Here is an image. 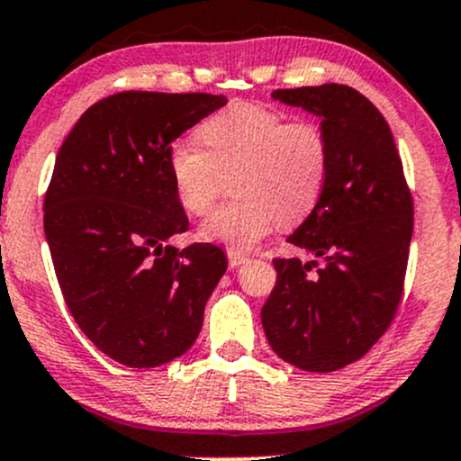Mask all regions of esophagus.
Instances as JSON below:
<instances>
[{
  "mask_svg": "<svg viewBox=\"0 0 461 461\" xmlns=\"http://www.w3.org/2000/svg\"><path fill=\"white\" fill-rule=\"evenodd\" d=\"M246 261H249V257H246V255H241V252H237V250H229V266H230V268H240V266L246 264Z\"/></svg>",
  "mask_w": 461,
  "mask_h": 461,
  "instance_id": "1",
  "label": "esophagus"
}]
</instances>
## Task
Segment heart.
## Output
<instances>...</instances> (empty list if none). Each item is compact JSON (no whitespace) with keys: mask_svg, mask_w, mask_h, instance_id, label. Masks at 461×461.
<instances>
[{"mask_svg":"<svg viewBox=\"0 0 461 461\" xmlns=\"http://www.w3.org/2000/svg\"><path fill=\"white\" fill-rule=\"evenodd\" d=\"M202 145L173 142L167 169L177 202L191 215L211 209L230 176L235 200L202 221L200 237L249 250L275 229L314 211L330 176V140L314 121H288L252 103H235L200 127Z\"/></svg>","mask_w":461,"mask_h":461,"instance_id":"b5f03b06","label":"heart"}]
</instances>
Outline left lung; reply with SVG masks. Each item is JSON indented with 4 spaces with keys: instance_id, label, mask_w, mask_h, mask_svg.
<instances>
[{
    "instance_id": "obj_1",
    "label": "left lung",
    "mask_w": 461,
    "mask_h": 461,
    "mask_svg": "<svg viewBox=\"0 0 461 461\" xmlns=\"http://www.w3.org/2000/svg\"><path fill=\"white\" fill-rule=\"evenodd\" d=\"M272 98L321 118L330 176L319 204L288 237L323 264L275 259L276 285L261 323L279 358L328 374L363 358L393 321L413 200L387 121L363 94L325 83L275 90Z\"/></svg>"
}]
</instances>
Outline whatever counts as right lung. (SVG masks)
Listing matches in <instances>:
<instances>
[{
    "mask_svg": "<svg viewBox=\"0 0 461 461\" xmlns=\"http://www.w3.org/2000/svg\"><path fill=\"white\" fill-rule=\"evenodd\" d=\"M226 103L221 94H113L59 149L43 202L54 272L78 328L125 367L185 354L229 266L212 244H169L189 220L167 169L173 140Z\"/></svg>",
    "mask_w": 461,
    "mask_h": 461,
    "instance_id": "right-lung-1",
    "label": "right lung"
}]
</instances>
